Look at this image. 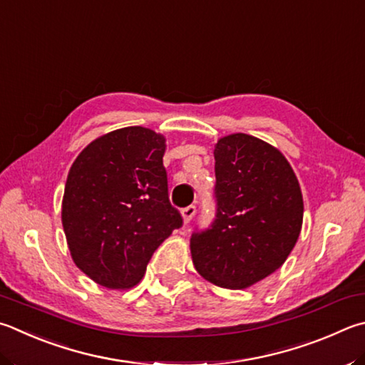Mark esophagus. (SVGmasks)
I'll return each mask as SVG.
<instances>
[{
    "label": "esophagus",
    "instance_id": "esophagus-1",
    "mask_svg": "<svg viewBox=\"0 0 365 365\" xmlns=\"http://www.w3.org/2000/svg\"><path fill=\"white\" fill-rule=\"evenodd\" d=\"M195 214H196V207H195V205H188V207H185V209L182 210L183 222H185V223H190L191 218L195 217Z\"/></svg>",
    "mask_w": 365,
    "mask_h": 365
}]
</instances>
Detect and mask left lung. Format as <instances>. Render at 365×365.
<instances>
[{"mask_svg":"<svg viewBox=\"0 0 365 365\" xmlns=\"http://www.w3.org/2000/svg\"><path fill=\"white\" fill-rule=\"evenodd\" d=\"M217 214L193 233L191 258L205 281L246 289L274 273L295 247L303 223L297 175L279 150L247 134L218 138Z\"/></svg>","mask_w":365,"mask_h":365,"instance_id":"obj_1","label":"left lung"}]
</instances>
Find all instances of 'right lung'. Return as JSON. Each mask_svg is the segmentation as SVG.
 I'll use <instances>...</instances> for the list:
<instances>
[{
    "label": "right lung",
    "mask_w": 365,
    "mask_h": 365,
    "mask_svg": "<svg viewBox=\"0 0 365 365\" xmlns=\"http://www.w3.org/2000/svg\"><path fill=\"white\" fill-rule=\"evenodd\" d=\"M165 137L130 125L91 142L71 164L62 225L76 267L107 289H130L182 227L169 202Z\"/></svg>",
    "instance_id": "right-lung-1"
}]
</instances>
